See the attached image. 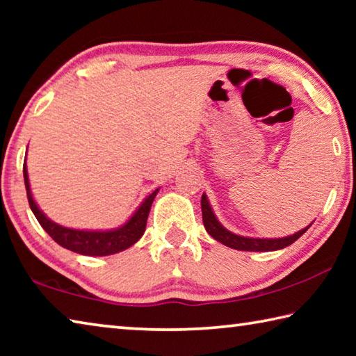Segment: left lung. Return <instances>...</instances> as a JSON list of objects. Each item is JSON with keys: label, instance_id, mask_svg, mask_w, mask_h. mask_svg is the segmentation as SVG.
I'll return each instance as SVG.
<instances>
[{"label": "left lung", "instance_id": "1", "mask_svg": "<svg viewBox=\"0 0 356 356\" xmlns=\"http://www.w3.org/2000/svg\"><path fill=\"white\" fill-rule=\"evenodd\" d=\"M201 207H202V221H204V227L206 231L210 234V237H213L216 242H220L222 245L229 246L232 250H238V251H257V252H265V251H276V250H282L286 246L292 245L295 240H298L303 234L308 231L311 227L306 226L301 231L292 234V236L287 237H280V238H259V237H245V236H238V234H234L221 225L216 218V215L213 213L212 206H210L209 197L206 193H202L201 197Z\"/></svg>", "mask_w": 356, "mask_h": 356}]
</instances>
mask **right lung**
<instances>
[{
    "mask_svg": "<svg viewBox=\"0 0 356 356\" xmlns=\"http://www.w3.org/2000/svg\"><path fill=\"white\" fill-rule=\"evenodd\" d=\"M23 177H25L29 207H31L34 216L40 222V226L63 248L78 252V254L83 256H110L135 245L143 237L144 231H146L150 207H152L156 193L160 190L156 188L149 196L144 197V201L138 206L134 215L122 226L114 229H74L58 225V222L48 218L38 206V202L34 201L31 185H29L26 160L25 165H23Z\"/></svg>",
    "mask_w": 356,
    "mask_h": 356,
    "instance_id": "obj_1",
    "label": "right lung"
}]
</instances>
